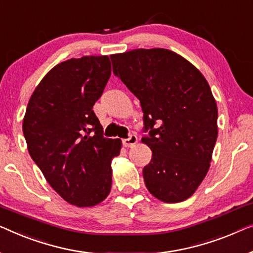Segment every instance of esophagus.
Segmentation results:
<instances>
[{"label": "esophagus", "mask_w": 253, "mask_h": 253, "mask_svg": "<svg viewBox=\"0 0 253 253\" xmlns=\"http://www.w3.org/2000/svg\"><path fill=\"white\" fill-rule=\"evenodd\" d=\"M136 143H137V136H136V135H130L129 137L123 141V144L125 145V147H133V145H135Z\"/></svg>", "instance_id": "1"}]
</instances>
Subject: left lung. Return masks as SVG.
Segmentation results:
<instances>
[{"label": "left lung", "mask_w": 253, "mask_h": 253, "mask_svg": "<svg viewBox=\"0 0 253 253\" xmlns=\"http://www.w3.org/2000/svg\"><path fill=\"white\" fill-rule=\"evenodd\" d=\"M113 73L140 99L152 151L143 169L149 193L164 203L193 196L209 172L218 137V108L197 67L169 49L110 56ZM156 128H154V126Z\"/></svg>", "instance_id": "1"}]
</instances>
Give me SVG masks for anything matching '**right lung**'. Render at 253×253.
Returning a JSON list of instances; mask_svg holds the SVG:
<instances>
[{"label":"right lung","instance_id":"1","mask_svg":"<svg viewBox=\"0 0 253 253\" xmlns=\"http://www.w3.org/2000/svg\"><path fill=\"white\" fill-rule=\"evenodd\" d=\"M111 76L108 56L57 64L28 101L23 131L31 157L52 189L70 204L90 208L108 197L111 162L122 140L103 137L92 111Z\"/></svg>","mask_w":253,"mask_h":253}]
</instances>
